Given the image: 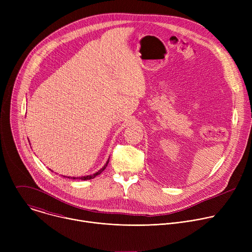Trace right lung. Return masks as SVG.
<instances>
[{"instance_id":"add662e5","label":"right lung","mask_w":252,"mask_h":252,"mask_svg":"<svg viewBox=\"0 0 252 252\" xmlns=\"http://www.w3.org/2000/svg\"><path fill=\"white\" fill-rule=\"evenodd\" d=\"M107 163H109V160L106 161V163L103 165V167L102 168H100L97 172H95V173H94V174H91V175H87V176H79V177H73V179H82V181H87V179H92V178H94L96 175H98V174H100L104 169H105V167L107 166ZM63 177H65V176H63ZM67 178H69V176H67ZM71 178V177H70Z\"/></svg>"}]
</instances>
